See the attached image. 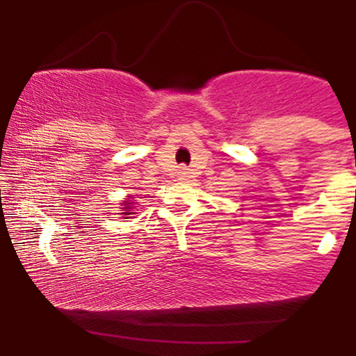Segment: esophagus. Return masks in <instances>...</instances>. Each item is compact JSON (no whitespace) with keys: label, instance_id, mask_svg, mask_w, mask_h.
Here are the masks:
<instances>
[{"label":"esophagus","instance_id":"esophagus-1","mask_svg":"<svg viewBox=\"0 0 356 356\" xmlns=\"http://www.w3.org/2000/svg\"><path fill=\"white\" fill-rule=\"evenodd\" d=\"M187 177H189V172H187L186 169H181V170H179V174H177V179H179V181H187Z\"/></svg>","mask_w":356,"mask_h":356}]
</instances>
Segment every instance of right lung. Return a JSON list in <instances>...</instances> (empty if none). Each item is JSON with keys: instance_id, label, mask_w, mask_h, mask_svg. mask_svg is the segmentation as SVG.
<instances>
[{"instance_id": "1", "label": "right lung", "mask_w": 356, "mask_h": 356, "mask_svg": "<svg viewBox=\"0 0 356 356\" xmlns=\"http://www.w3.org/2000/svg\"><path fill=\"white\" fill-rule=\"evenodd\" d=\"M136 207L137 206H136V202H134V197L129 194L125 197V201L120 202V211H122L120 216L124 219H130L134 214H136V212H134V211H136Z\"/></svg>"}]
</instances>
